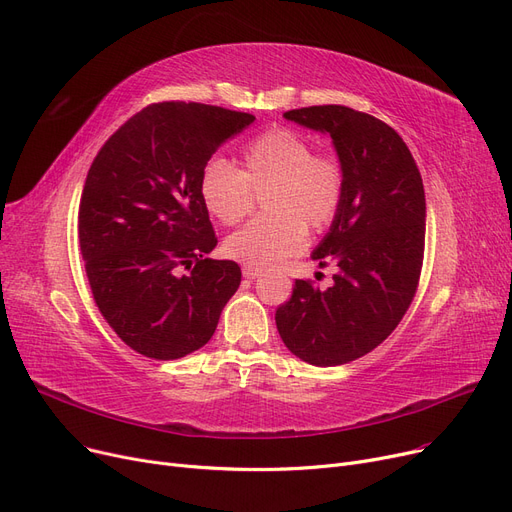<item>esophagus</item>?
I'll list each match as a JSON object with an SVG mask.
<instances>
[{
	"label": "esophagus",
	"mask_w": 512,
	"mask_h": 512,
	"mask_svg": "<svg viewBox=\"0 0 512 512\" xmlns=\"http://www.w3.org/2000/svg\"><path fill=\"white\" fill-rule=\"evenodd\" d=\"M261 274H263V270H261V267H257V265H251V263L242 265V276H245L247 280H255V278H259Z\"/></svg>",
	"instance_id": "34e87169"
}]
</instances>
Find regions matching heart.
Here are the masks:
<instances>
[{
  "instance_id": "1",
  "label": "heart",
  "mask_w": 512,
  "mask_h": 512,
  "mask_svg": "<svg viewBox=\"0 0 512 512\" xmlns=\"http://www.w3.org/2000/svg\"><path fill=\"white\" fill-rule=\"evenodd\" d=\"M265 213L226 240L232 259L272 265L305 247L311 232L326 230L342 207L346 176L332 153H313V143L292 128H270L240 151L238 170L209 159L199 176V197L211 218L238 224L261 193Z\"/></svg>"
}]
</instances>
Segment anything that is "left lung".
<instances>
[{
  "label": "left lung",
  "mask_w": 512,
  "mask_h": 512,
  "mask_svg": "<svg viewBox=\"0 0 512 512\" xmlns=\"http://www.w3.org/2000/svg\"><path fill=\"white\" fill-rule=\"evenodd\" d=\"M286 120L332 137L346 176L342 207L313 259L334 263L332 286L297 280L276 326L292 355L334 367L382 344L419 286L425 193L415 159L386 122L346 105H311Z\"/></svg>",
  "instance_id": "8db88e82"
}]
</instances>
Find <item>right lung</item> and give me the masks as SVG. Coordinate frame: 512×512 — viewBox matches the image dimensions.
I'll return each mask as SVG.
<instances>
[{
	"instance_id": "1",
	"label": "right lung",
	"mask_w": 512,
	"mask_h": 512,
	"mask_svg": "<svg viewBox=\"0 0 512 512\" xmlns=\"http://www.w3.org/2000/svg\"><path fill=\"white\" fill-rule=\"evenodd\" d=\"M255 116L205 103H151L93 159L78 207L95 305L124 344L172 361L209 342L240 267L209 259L218 236L199 197L211 155Z\"/></svg>"
}]
</instances>
